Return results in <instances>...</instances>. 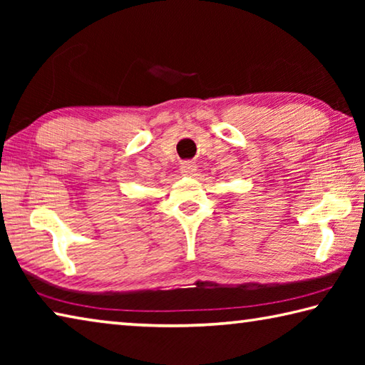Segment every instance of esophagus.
Masks as SVG:
<instances>
[{
    "label": "esophagus",
    "instance_id": "1",
    "mask_svg": "<svg viewBox=\"0 0 365 365\" xmlns=\"http://www.w3.org/2000/svg\"><path fill=\"white\" fill-rule=\"evenodd\" d=\"M196 170H197V168H196L195 163H183L180 165V172H182V175H185V177H193L196 174Z\"/></svg>",
    "mask_w": 365,
    "mask_h": 365
}]
</instances>
